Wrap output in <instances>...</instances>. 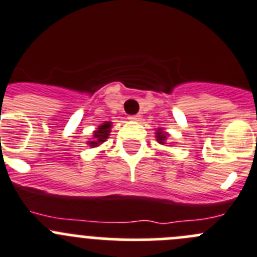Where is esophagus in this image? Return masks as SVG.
Wrapping results in <instances>:
<instances>
[{
  "mask_svg": "<svg viewBox=\"0 0 257 257\" xmlns=\"http://www.w3.org/2000/svg\"><path fill=\"white\" fill-rule=\"evenodd\" d=\"M128 119H131V121H140L141 116L140 114H133V116H128Z\"/></svg>",
  "mask_w": 257,
  "mask_h": 257,
  "instance_id": "1",
  "label": "esophagus"
}]
</instances>
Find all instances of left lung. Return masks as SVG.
<instances>
[{"label": "left lung", "mask_w": 257, "mask_h": 257, "mask_svg": "<svg viewBox=\"0 0 257 257\" xmlns=\"http://www.w3.org/2000/svg\"><path fill=\"white\" fill-rule=\"evenodd\" d=\"M168 136H169V134L165 133L163 128H158V131H156V140H158V143L161 144V145H165V144H167Z\"/></svg>", "instance_id": "1"}]
</instances>
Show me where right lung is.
<instances>
[{"instance_id": "add662e5", "label": "right lung", "mask_w": 257, "mask_h": 257, "mask_svg": "<svg viewBox=\"0 0 257 257\" xmlns=\"http://www.w3.org/2000/svg\"><path fill=\"white\" fill-rule=\"evenodd\" d=\"M111 127H112V122L109 121H104L101 126H98L96 131L93 133V139L90 141H88V145L90 148H97V146L101 145L102 143L108 139L109 133H111Z\"/></svg>"}]
</instances>
